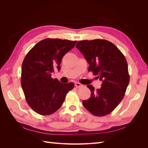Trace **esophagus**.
I'll return each mask as SVG.
<instances>
[{
	"mask_svg": "<svg viewBox=\"0 0 148 148\" xmlns=\"http://www.w3.org/2000/svg\"><path fill=\"white\" fill-rule=\"evenodd\" d=\"M75 86L77 87V88H79V87L82 86V84L81 83H78V82H76V83H75Z\"/></svg>",
	"mask_w": 148,
	"mask_h": 148,
	"instance_id": "esophagus-1",
	"label": "esophagus"
}]
</instances>
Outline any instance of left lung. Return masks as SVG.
Returning <instances> with one entry per match:
<instances>
[{"label":"left lung","mask_w":148,"mask_h":148,"mask_svg":"<svg viewBox=\"0 0 148 148\" xmlns=\"http://www.w3.org/2000/svg\"><path fill=\"white\" fill-rule=\"evenodd\" d=\"M76 47L89 64L88 70L102 82L96 91L91 84L88 85L91 96L83 104L94 115H108L122 101L129 84L127 60L113 43L104 39L80 41Z\"/></svg>","instance_id":"8db88e82"}]
</instances>
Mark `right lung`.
Wrapping results in <instances>:
<instances>
[{"instance_id": "obj_1", "label": "right lung", "mask_w": 148, "mask_h": 148, "mask_svg": "<svg viewBox=\"0 0 148 148\" xmlns=\"http://www.w3.org/2000/svg\"><path fill=\"white\" fill-rule=\"evenodd\" d=\"M77 41L47 38L38 42L26 54L21 66V84L26 102L36 112L47 115L62 106L73 83H61L51 73L60 70L62 58Z\"/></svg>"}]
</instances>
